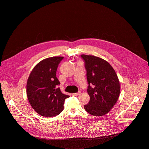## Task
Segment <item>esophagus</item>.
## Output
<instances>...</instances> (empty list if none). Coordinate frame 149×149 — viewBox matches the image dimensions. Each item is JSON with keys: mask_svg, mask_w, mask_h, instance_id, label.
<instances>
[{"mask_svg": "<svg viewBox=\"0 0 149 149\" xmlns=\"http://www.w3.org/2000/svg\"><path fill=\"white\" fill-rule=\"evenodd\" d=\"M80 93H81V92L79 91V92H76V93H72V95H73V96H78V95H79Z\"/></svg>", "mask_w": 149, "mask_h": 149, "instance_id": "esophagus-1", "label": "esophagus"}]
</instances>
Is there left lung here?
<instances>
[{"mask_svg":"<svg viewBox=\"0 0 149 149\" xmlns=\"http://www.w3.org/2000/svg\"><path fill=\"white\" fill-rule=\"evenodd\" d=\"M85 64L90 96L85 110L93 116L108 113L116 103L120 94V84L112 67L105 60L93 56L81 55Z\"/></svg>","mask_w":149,"mask_h":149,"instance_id":"1","label":"left lung"}]
</instances>
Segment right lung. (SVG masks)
<instances>
[{"label":"right lung","mask_w":149,"mask_h":149,"mask_svg":"<svg viewBox=\"0 0 149 149\" xmlns=\"http://www.w3.org/2000/svg\"><path fill=\"white\" fill-rule=\"evenodd\" d=\"M63 57H53L42 60L31 72L27 80L26 92L33 109L39 115L53 117L64 109L69 95L61 92L56 72Z\"/></svg>","instance_id":"add662e5"}]
</instances>
